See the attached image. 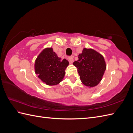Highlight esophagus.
<instances>
[{"label":"esophagus","mask_w":133,"mask_h":133,"mask_svg":"<svg viewBox=\"0 0 133 133\" xmlns=\"http://www.w3.org/2000/svg\"><path fill=\"white\" fill-rule=\"evenodd\" d=\"M69 63L70 64H72L73 62H74V59L72 57H69Z\"/></svg>","instance_id":"1"}]
</instances>
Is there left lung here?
Instances as JSON below:
<instances>
[{"mask_svg": "<svg viewBox=\"0 0 133 133\" xmlns=\"http://www.w3.org/2000/svg\"><path fill=\"white\" fill-rule=\"evenodd\" d=\"M73 65L77 68L82 83L89 88L98 85L107 68L105 59L101 54L85 48L79 54L78 60L73 63Z\"/></svg>", "mask_w": 133, "mask_h": 133, "instance_id": "obj_1", "label": "left lung"}]
</instances>
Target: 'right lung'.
<instances>
[{
  "mask_svg": "<svg viewBox=\"0 0 133 133\" xmlns=\"http://www.w3.org/2000/svg\"><path fill=\"white\" fill-rule=\"evenodd\" d=\"M69 64L66 59L58 57L53 48H46L35 59V73L46 85H56L64 79L65 69Z\"/></svg>",
  "mask_w": 133,
  "mask_h": 133,
  "instance_id": "add662e5",
  "label": "right lung"
}]
</instances>
